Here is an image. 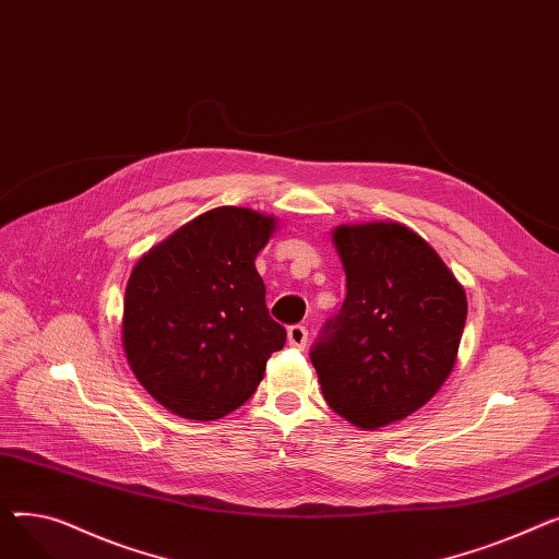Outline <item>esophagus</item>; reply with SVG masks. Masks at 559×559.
<instances>
[{
  "mask_svg": "<svg viewBox=\"0 0 559 559\" xmlns=\"http://www.w3.org/2000/svg\"><path fill=\"white\" fill-rule=\"evenodd\" d=\"M287 342H289V346L304 348V346L308 344V331H306V326H301V324L289 326V329H287Z\"/></svg>",
  "mask_w": 559,
  "mask_h": 559,
  "instance_id": "esophagus-1",
  "label": "esophagus"
}]
</instances>
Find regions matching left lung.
<instances>
[{
  "instance_id": "left-lung-1",
  "label": "left lung",
  "mask_w": 559,
  "mask_h": 559,
  "mask_svg": "<svg viewBox=\"0 0 559 559\" xmlns=\"http://www.w3.org/2000/svg\"><path fill=\"white\" fill-rule=\"evenodd\" d=\"M333 245L346 299L310 360L335 413L376 430L417 413L447 383L466 295L439 253L399 222L342 224Z\"/></svg>"
}]
</instances>
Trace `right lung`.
Masks as SVG:
<instances>
[{"mask_svg": "<svg viewBox=\"0 0 559 559\" xmlns=\"http://www.w3.org/2000/svg\"><path fill=\"white\" fill-rule=\"evenodd\" d=\"M274 215L222 205L176 228L129 276L122 346L138 383L183 419L238 409L264 376L285 329L264 306L255 255Z\"/></svg>", "mask_w": 559, "mask_h": 559, "instance_id": "right-lung-1", "label": "right lung"}]
</instances>
